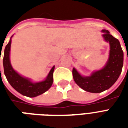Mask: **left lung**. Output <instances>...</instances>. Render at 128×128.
Instances as JSON below:
<instances>
[{
    "label": "left lung",
    "mask_w": 128,
    "mask_h": 128,
    "mask_svg": "<svg viewBox=\"0 0 128 128\" xmlns=\"http://www.w3.org/2000/svg\"><path fill=\"white\" fill-rule=\"evenodd\" d=\"M102 36L110 46L109 58L105 66L93 72L88 77H83L72 68V76L75 83L84 90L99 93L109 89L118 80L124 64V52L118 40L110 34L108 30L103 29Z\"/></svg>",
    "instance_id": "8db88e82"
}]
</instances>
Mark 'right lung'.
I'll return each mask as SVG.
<instances>
[{
    "label": "right lung",
    "mask_w": 128,
    "mask_h": 128,
    "mask_svg": "<svg viewBox=\"0 0 128 128\" xmlns=\"http://www.w3.org/2000/svg\"><path fill=\"white\" fill-rule=\"evenodd\" d=\"M12 40L5 46L3 56L4 73L10 85L20 94L29 97H35L44 93L52 86L53 82V71L55 66H53L44 81L34 83L29 79L24 78L16 72L11 65L10 60V48Z\"/></svg>",
    "instance_id": "1"
}]
</instances>
